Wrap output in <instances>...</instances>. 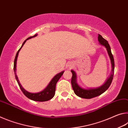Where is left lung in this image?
<instances>
[{
  "label": "left lung",
  "instance_id": "obj_1",
  "mask_svg": "<svg viewBox=\"0 0 128 128\" xmlns=\"http://www.w3.org/2000/svg\"><path fill=\"white\" fill-rule=\"evenodd\" d=\"M98 42L100 44L105 47L107 50V52L109 56L110 59L111 60V66H112V72L110 77L108 78L104 82V84L98 88H84L80 86L77 82V74L75 71L71 70V72L72 73V77L71 79V84H72L73 90L74 91L75 94L78 96L82 98L85 99H91L94 97L101 95L104 92L107 90L110 86L112 83V80H113L114 74V56L112 55L111 51V47H110L109 44L105 39H104L102 36L100 34H98Z\"/></svg>",
  "mask_w": 128,
  "mask_h": 128
}]
</instances>
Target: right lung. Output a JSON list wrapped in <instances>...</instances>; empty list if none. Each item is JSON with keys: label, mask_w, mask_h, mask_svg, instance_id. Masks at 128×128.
<instances>
[{"label": "right lung", "mask_w": 128, "mask_h": 128, "mask_svg": "<svg viewBox=\"0 0 128 128\" xmlns=\"http://www.w3.org/2000/svg\"><path fill=\"white\" fill-rule=\"evenodd\" d=\"M37 36V34H35L34 36H30V37L27 38L22 43V46H21V47H20V48L18 50V51H17L16 55L15 56V59L14 61V72L15 78H16L17 83H18L19 86H20V89L24 93V94L27 98L31 99L32 100L37 101V102H45V101L50 100L54 96V95H55V90H56V83H57L58 81H59V80L60 79V78L62 77V76L63 74V73L64 72V70L62 71L61 72H60L59 73H58L57 74L55 75V76L53 77V78L51 80V81L50 82L48 85L47 86V87L45 88L44 90H43L40 92H36V93L30 92H28V91L25 90L24 88H23L22 86H21V84L20 83V81H19V80L18 79V77H17V76L16 74V63H17V57H18L19 52H20V50L24 46V44H25V43L26 42L27 40H29V39H31L32 38L35 37V36Z\"/></svg>", "instance_id": "obj_1"}]
</instances>
